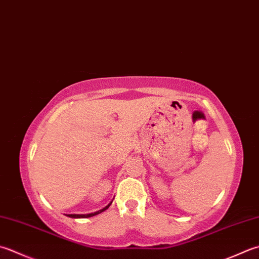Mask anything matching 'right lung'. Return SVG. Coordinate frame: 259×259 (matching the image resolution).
<instances>
[{"mask_svg":"<svg viewBox=\"0 0 259 259\" xmlns=\"http://www.w3.org/2000/svg\"><path fill=\"white\" fill-rule=\"evenodd\" d=\"M111 203H112V202H110V203H109L108 205H106L105 207H103L102 210H99V211H96V212H94V213H89V214H68V217H69V218H90V217H94V215H96V214L101 213V212L105 211V210L108 209V207L111 205Z\"/></svg>","mask_w":259,"mask_h":259,"instance_id":"1","label":"right lung"}]
</instances>
